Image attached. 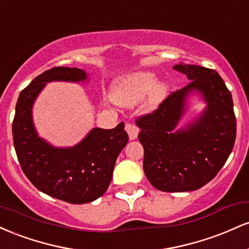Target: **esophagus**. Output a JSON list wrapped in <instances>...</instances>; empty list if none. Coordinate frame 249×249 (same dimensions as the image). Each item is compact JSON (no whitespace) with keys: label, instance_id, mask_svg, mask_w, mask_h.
<instances>
[{"label":"esophagus","instance_id":"obj_1","mask_svg":"<svg viewBox=\"0 0 249 249\" xmlns=\"http://www.w3.org/2000/svg\"><path fill=\"white\" fill-rule=\"evenodd\" d=\"M125 130H126V132L128 133V138H130L131 141H133V139H136L137 137H138L139 128L136 124H133V123H126Z\"/></svg>","mask_w":249,"mask_h":249}]
</instances>
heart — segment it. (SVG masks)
<instances>
[{
  "label": "heart",
  "instance_id": "obj_1",
  "mask_svg": "<svg viewBox=\"0 0 249 249\" xmlns=\"http://www.w3.org/2000/svg\"><path fill=\"white\" fill-rule=\"evenodd\" d=\"M156 83L157 76L152 72H147V71L128 75L118 82L115 92V99L123 105L133 104L146 96L152 90ZM164 92L165 87L162 85L157 87L152 93L153 101L160 98Z\"/></svg>",
  "mask_w": 249,
  "mask_h": 249
}]
</instances>
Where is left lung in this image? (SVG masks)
I'll use <instances>...</instances> for the list:
<instances>
[{
  "instance_id": "left-lung-1",
  "label": "left lung",
  "mask_w": 249,
  "mask_h": 249,
  "mask_svg": "<svg viewBox=\"0 0 249 249\" xmlns=\"http://www.w3.org/2000/svg\"><path fill=\"white\" fill-rule=\"evenodd\" d=\"M173 69L191 82L136 123L141 127L138 138L144 146L142 166L148 181L162 192H187L210 182L225 165L235 142L236 118L231 91L215 70L190 64ZM193 89L203 93L208 108L186 129L175 131L184 98Z\"/></svg>"
}]
</instances>
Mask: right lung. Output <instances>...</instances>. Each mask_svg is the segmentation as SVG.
Segmentation results:
<instances>
[{"instance_id": "add662e5", "label": "right lung", "mask_w": 249, "mask_h": 249, "mask_svg": "<svg viewBox=\"0 0 249 249\" xmlns=\"http://www.w3.org/2000/svg\"><path fill=\"white\" fill-rule=\"evenodd\" d=\"M85 78V71L77 68L44 71L21 91L13 121L16 156L31 184L48 196L78 205L93 201L107 190L118 154L128 141L124 123L111 130L93 128L72 148H56L37 137L31 107L47 82Z\"/></svg>"}]
</instances>
